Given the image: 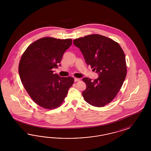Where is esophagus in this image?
Listing matches in <instances>:
<instances>
[{
  "instance_id": "obj_1",
  "label": "esophagus",
  "mask_w": 151,
  "mask_h": 151,
  "mask_svg": "<svg viewBox=\"0 0 151 151\" xmlns=\"http://www.w3.org/2000/svg\"><path fill=\"white\" fill-rule=\"evenodd\" d=\"M78 81H80V79L78 78H74V81L75 82H78Z\"/></svg>"
}]
</instances>
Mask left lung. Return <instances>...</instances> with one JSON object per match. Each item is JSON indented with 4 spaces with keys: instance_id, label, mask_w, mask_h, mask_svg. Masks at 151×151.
<instances>
[{
    "instance_id": "obj_1",
    "label": "left lung",
    "mask_w": 151,
    "mask_h": 151,
    "mask_svg": "<svg viewBox=\"0 0 151 151\" xmlns=\"http://www.w3.org/2000/svg\"><path fill=\"white\" fill-rule=\"evenodd\" d=\"M87 65L99 75L92 81L84 78L86 85L82 92L85 100L95 107H104L114 99L122 87L127 68L124 51L119 44L107 37L92 34L73 40Z\"/></svg>"
}]
</instances>
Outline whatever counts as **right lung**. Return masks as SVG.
<instances>
[{
	"label": "right lung",
	"mask_w": 151,
	"mask_h": 151,
	"mask_svg": "<svg viewBox=\"0 0 151 151\" xmlns=\"http://www.w3.org/2000/svg\"><path fill=\"white\" fill-rule=\"evenodd\" d=\"M71 44L70 39L42 37L29 46L21 58V81L32 100L43 108L59 107L73 83V78L61 77L52 71Z\"/></svg>",
	"instance_id": "obj_1"
}]
</instances>
